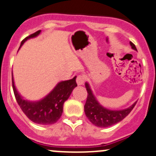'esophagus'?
<instances>
[{"instance_id":"1","label":"esophagus","mask_w":156,"mask_h":156,"mask_svg":"<svg viewBox=\"0 0 156 156\" xmlns=\"http://www.w3.org/2000/svg\"><path fill=\"white\" fill-rule=\"evenodd\" d=\"M76 81L78 85H83V84L84 83V82H85V77L83 75H78L77 76Z\"/></svg>"}]
</instances>
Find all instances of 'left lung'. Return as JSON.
<instances>
[{
	"instance_id": "8db88e82",
	"label": "left lung",
	"mask_w": 156,
	"mask_h": 156,
	"mask_svg": "<svg viewBox=\"0 0 156 156\" xmlns=\"http://www.w3.org/2000/svg\"><path fill=\"white\" fill-rule=\"evenodd\" d=\"M130 45L132 48L137 50L133 43L130 42ZM85 87L87 90V101L84 106L85 114L92 123L98 127H109L122 121L130 113L137 103L136 102L130 107L123 110H109L103 107L98 103L87 83H86Z\"/></svg>"
}]
</instances>
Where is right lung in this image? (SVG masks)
Returning a JSON list of instances; mask_svg holds the SVG:
<instances>
[{
    "label": "right lung",
    "instance_id": "add662e5",
    "mask_svg": "<svg viewBox=\"0 0 156 156\" xmlns=\"http://www.w3.org/2000/svg\"><path fill=\"white\" fill-rule=\"evenodd\" d=\"M41 30L34 33L21 41L20 47L27 40L35 37ZM76 78L59 83L56 87L41 101L29 102L24 100L17 93L12 76V86L16 100L23 113L30 120L40 125H51L58 121L63 110V104L70 96L73 90L77 87Z\"/></svg>",
    "mask_w": 156,
    "mask_h": 156
}]
</instances>
